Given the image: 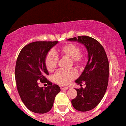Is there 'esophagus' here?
Returning <instances> with one entry per match:
<instances>
[{
  "mask_svg": "<svg viewBox=\"0 0 126 126\" xmlns=\"http://www.w3.org/2000/svg\"><path fill=\"white\" fill-rule=\"evenodd\" d=\"M68 89V87H64V86L61 87V90H67V89Z\"/></svg>",
  "mask_w": 126,
  "mask_h": 126,
  "instance_id": "1",
  "label": "esophagus"
}]
</instances>
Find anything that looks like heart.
Returning <instances> with one entry per match:
<instances>
[{"label":"heart","instance_id":"b5f03b06","mask_svg":"<svg viewBox=\"0 0 126 126\" xmlns=\"http://www.w3.org/2000/svg\"><path fill=\"white\" fill-rule=\"evenodd\" d=\"M57 56L72 59V62L77 67H81L83 64L84 58L81 54L80 47L73 43H68L55 51ZM58 59L53 53H50L45 58V65L49 72H54L57 67ZM77 77V72L73 70L59 71L54 77V81L60 85H67Z\"/></svg>","mask_w":126,"mask_h":126}]
</instances>
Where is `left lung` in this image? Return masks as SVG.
<instances>
[{
    "label": "left lung",
    "mask_w": 126,
    "mask_h": 126,
    "mask_svg": "<svg viewBox=\"0 0 126 126\" xmlns=\"http://www.w3.org/2000/svg\"><path fill=\"white\" fill-rule=\"evenodd\" d=\"M68 41L83 44L88 51V61L84 70L75 80L77 84L84 88L75 89L77 95L72 100L75 109L88 111L97 106L107 91L109 76V63L104 47L94 38L88 36H78L68 38Z\"/></svg>",
    "instance_id": "8db88e82"
}]
</instances>
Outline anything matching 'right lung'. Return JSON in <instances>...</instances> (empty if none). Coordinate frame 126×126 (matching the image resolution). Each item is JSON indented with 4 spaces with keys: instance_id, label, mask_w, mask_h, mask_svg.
Returning a JSON list of instances; mask_svg holds the SVG:
<instances>
[{
    "instance_id": "right-lung-1",
    "label": "right lung",
    "mask_w": 126,
    "mask_h": 126,
    "mask_svg": "<svg viewBox=\"0 0 126 126\" xmlns=\"http://www.w3.org/2000/svg\"><path fill=\"white\" fill-rule=\"evenodd\" d=\"M58 42H32L21 49L17 58L15 67L17 89L22 102L33 113L43 114L49 111L56 96L61 91L59 86L52 85L45 77L49 74L45 58ZM40 81L47 83L48 86L40 87L38 83Z\"/></svg>"
}]
</instances>
